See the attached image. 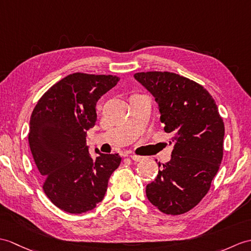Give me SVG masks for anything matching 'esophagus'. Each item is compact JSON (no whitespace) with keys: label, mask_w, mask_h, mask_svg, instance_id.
<instances>
[{"label":"esophagus","mask_w":251,"mask_h":251,"mask_svg":"<svg viewBox=\"0 0 251 251\" xmlns=\"http://www.w3.org/2000/svg\"><path fill=\"white\" fill-rule=\"evenodd\" d=\"M130 158L133 160V161H136V162H138V161H142L144 158L143 157H141V156H137V155H130Z\"/></svg>","instance_id":"1"}]
</instances>
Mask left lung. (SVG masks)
Segmentation results:
<instances>
[{
    "instance_id": "1",
    "label": "left lung",
    "mask_w": 251,
    "mask_h": 251,
    "mask_svg": "<svg viewBox=\"0 0 251 251\" xmlns=\"http://www.w3.org/2000/svg\"><path fill=\"white\" fill-rule=\"evenodd\" d=\"M135 79L155 97L174 142L171 160L148 184L147 197L162 213L184 214L204 198L218 172L224 121L211 94L195 81L169 72L137 73Z\"/></svg>"
}]
</instances>
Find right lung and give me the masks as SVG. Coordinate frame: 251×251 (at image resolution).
Masks as SVG:
<instances>
[{
    "instance_id": "right-lung-1",
    "label": "right lung",
    "mask_w": 251,
    "mask_h": 251,
    "mask_svg": "<svg viewBox=\"0 0 251 251\" xmlns=\"http://www.w3.org/2000/svg\"><path fill=\"white\" fill-rule=\"evenodd\" d=\"M120 81L112 75L75 73L52 85L35 106L28 143L43 189L55 206L71 214L91 211L107 191L121 164L119 154L89 153L86 131L94 127L96 102Z\"/></svg>"
}]
</instances>
